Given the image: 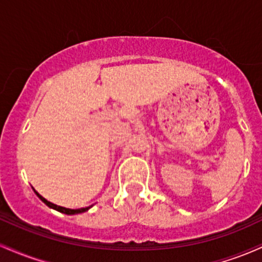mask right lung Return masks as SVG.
I'll list each match as a JSON object with an SVG mask.
<instances>
[{"instance_id": "1", "label": "right lung", "mask_w": 262, "mask_h": 262, "mask_svg": "<svg viewBox=\"0 0 262 262\" xmlns=\"http://www.w3.org/2000/svg\"><path fill=\"white\" fill-rule=\"evenodd\" d=\"M34 192H35V194H37V196L40 198L41 201H43V202L47 204L48 207H50V208H53V209H55V210H59V212H61V213H65V214H77V213H83V212H86V210H89L90 208H91L92 206H90V207H86V208H80V209H69V208H64V207H60V206H56V204H54V203H52V202H49V201H47L45 200L44 197H41L40 194L38 193L37 191H35L34 189Z\"/></svg>"}]
</instances>
